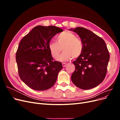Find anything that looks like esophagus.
I'll return each instance as SVG.
<instances>
[{
    "mask_svg": "<svg viewBox=\"0 0 120 120\" xmlns=\"http://www.w3.org/2000/svg\"><path fill=\"white\" fill-rule=\"evenodd\" d=\"M67 64H66V63H63L62 64V66H63V67L64 68V67H66V66H67Z\"/></svg>",
    "mask_w": 120,
    "mask_h": 120,
    "instance_id": "1",
    "label": "esophagus"
}]
</instances>
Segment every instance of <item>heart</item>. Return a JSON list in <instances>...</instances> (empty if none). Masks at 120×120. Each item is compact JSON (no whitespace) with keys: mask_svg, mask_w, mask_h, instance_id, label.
Wrapping results in <instances>:
<instances>
[{"mask_svg":"<svg viewBox=\"0 0 120 120\" xmlns=\"http://www.w3.org/2000/svg\"><path fill=\"white\" fill-rule=\"evenodd\" d=\"M64 52L58 59L61 61L71 60L72 57L77 58L81 55L83 50V44L80 39L77 38L72 32L65 31L58 35L56 42L50 41L49 49L52 56L57 59L61 50Z\"/></svg>","mask_w":120,"mask_h":120,"instance_id":"heart-1","label":"heart"}]
</instances>
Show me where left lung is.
Wrapping results in <instances>:
<instances>
[{"mask_svg":"<svg viewBox=\"0 0 120 120\" xmlns=\"http://www.w3.org/2000/svg\"><path fill=\"white\" fill-rule=\"evenodd\" d=\"M70 30L79 35L83 44L81 55L72 63L75 70L71 81L81 89H93L106 77L110 59L107 45L103 38L85 28L78 27Z\"/></svg>","mask_w":120,"mask_h":120,"instance_id":"8db88e82","label":"left lung"}]
</instances>
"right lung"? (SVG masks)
Listing matches in <instances>:
<instances>
[{"label":"right lung","mask_w":120,"mask_h":120,"mask_svg":"<svg viewBox=\"0 0 120 120\" xmlns=\"http://www.w3.org/2000/svg\"><path fill=\"white\" fill-rule=\"evenodd\" d=\"M63 31L55 26L34 27L19 42L16 61L19 77L31 89H49L56 83L62 64L53 59L49 49L51 39Z\"/></svg>","instance_id":"add662e5"}]
</instances>
